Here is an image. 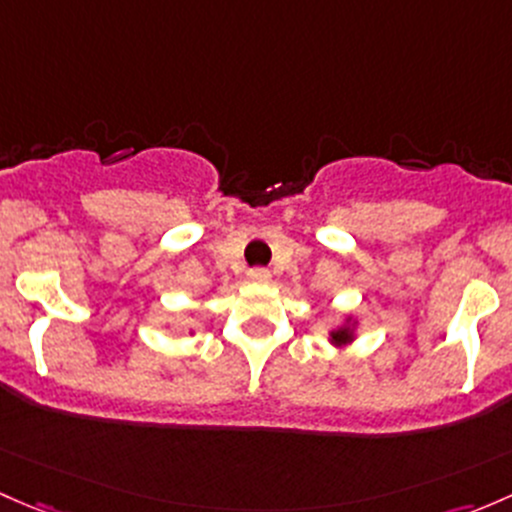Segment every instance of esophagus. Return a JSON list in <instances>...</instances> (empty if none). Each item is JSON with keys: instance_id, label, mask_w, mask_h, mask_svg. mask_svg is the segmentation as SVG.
Segmentation results:
<instances>
[{"instance_id": "34e87169", "label": "esophagus", "mask_w": 512, "mask_h": 512, "mask_svg": "<svg viewBox=\"0 0 512 512\" xmlns=\"http://www.w3.org/2000/svg\"><path fill=\"white\" fill-rule=\"evenodd\" d=\"M249 281L268 283L271 281V271H268V268H254V271H249Z\"/></svg>"}]
</instances>
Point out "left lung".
<instances>
[{
    "label": "left lung",
    "mask_w": 512,
    "mask_h": 512,
    "mask_svg": "<svg viewBox=\"0 0 512 512\" xmlns=\"http://www.w3.org/2000/svg\"><path fill=\"white\" fill-rule=\"evenodd\" d=\"M357 328H360V320L355 315H342V323L328 333V342L333 347L352 345L357 340Z\"/></svg>",
    "instance_id": "8db88e82"
}]
</instances>
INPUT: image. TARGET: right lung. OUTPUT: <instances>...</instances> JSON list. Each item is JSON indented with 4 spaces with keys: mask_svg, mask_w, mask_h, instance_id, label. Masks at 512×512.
I'll use <instances>...</instances> for the list:
<instances>
[{
    "mask_svg": "<svg viewBox=\"0 0 512 512\" xmlns=\"http://www.w3.org/2000/svg\"><path fill=\"white\" fill-rule=\"evenodd\" d=\"M189 335H194V330H189Z\"/></svg>",
    "mask_w": 512,
    "mask_h": 512,
    "instance_id": "1",
    "label": "right lung"
}]
</instances>
